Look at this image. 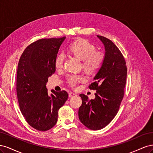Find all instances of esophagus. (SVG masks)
Wrapping results in <instances>:
<instances>
[{
  "label": "esophagus",
  "instance_id": "esophagus-1",
  "mask_svg": "<svg viewBox=\"0 0 153 153\" xmlns=\"http://www.w3.org/2000/svg\"><path fill=\"white\" fill-rule=\"evenodd\" d=\"M77 95L75 93H73V92H69V98H73V97H75Z\"/></svg>",
  "mask_w": 153,
  "mask_h": 153
}]
</instances>
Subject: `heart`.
I'll return each instance as SVG.
<instances>
[{"mask_svg":"<svg viewBox=\"0 0 153 153\" xmlns=\"http://www.w3.org/2000/svg\"><path fill=\"white\" fill-rule=\"evenodd\" d=\"M69 50L75 56L82 61V65L85 71L95 72L102 66L105 61V54L100 50H96V47L89 41L84 39H78L69 46ZM65 55L60 53L55 60V66L57 68L63 66ZM85 80V77L82 75L73 74L68 78V84L75 87L78 83Z\"/></svg>","mask_w":153,"mask_h":153,"instance_id":"heart-1","label":"heart"}]
</instances>
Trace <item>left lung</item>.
Returning a JSON list of instances; mask_svg holds the SVG:
<instances>
[{"label": "left lung", "mask_w": 153, "mask_h": 153, "mask_svg": "<svg viewBox=\"0 0 153 153\" xmlns=\"http://www.w3.org/2000/svg\"><path fill=\"white\" fill-rule=\"evenodd\" d=\"M104 45L105 61L91 83L90 89L96 90L95 98L80 94L82 103L78 110L81 123L90 129L98 130L112 121L117 114L124 94L127 68L121 51L112 41L97 36Z\"/></svg>", "instance_id": "left-lung-1"}]
</instances>
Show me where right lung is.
Segmentation results:
<instances>
[{"label":"right lung","mask_w":153,"mask_h":153,"mask_svg":"<svg viewBox=\"0 0 153 153\" xmlns=\"http://www.w3.org/2000/svg\"><path fill=\"white\" fill-rule=\"evenodd\" d=\"M66 37L41 39L31 43L18 64L16 94L27 122L39 131H47L57 122L58 111L68 98L65 91L48 94V78L55 71V60Z\"/></svg>","instance_id":"right-lung-1"}]
</instances>
